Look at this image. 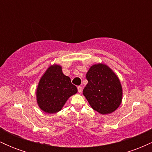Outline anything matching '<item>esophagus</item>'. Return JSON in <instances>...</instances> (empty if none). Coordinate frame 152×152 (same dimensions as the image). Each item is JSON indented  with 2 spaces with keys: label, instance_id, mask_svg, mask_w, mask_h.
Returning <instances> with one entry per match:
<instances>
[{
  "label": "esophagus",
  "instance_id": "1",
  "mask_svg": "<svg viewBox=\"0 0 152 152\" xmlns=\"http://www.w3.org/2000/svg\"><path fill=\"white\" fill-rule=\"evenodd\" d=\"M82 89H83V88H82V87L81 86H78V91L79 92V93H81L82 92Z\"/></svg>",
  "mask_w": 152,
  "mask_h": 152
}]
</instances>
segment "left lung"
I'll use <instances>...</instances> for the list:
<instances>
[{"label":"left lung","mask_w":152,"mask_h":152,"mask_svg":"<svg viewBox=\"0 0 152 152\" xmlns=\"http://www.w3.org/2000/svg\"><path fill=\"white\" fill-rule=\"evenodd\" d=\"M88 83L83 96L91 108L102 114H108L118 109L122 101V87L118 76L103 64L91 66L86 74Z\"/></svg>","instance_id":"1"}]
</instances>
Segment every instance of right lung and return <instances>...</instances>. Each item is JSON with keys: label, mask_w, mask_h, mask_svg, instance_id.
Segmentation results:
<instances>
[{"label": "right lung", "mask_w": 152, "mask_h": 152, "mask_svg": "<svg viewBox=\"0 0 152 152\" xmlns=\"http://www.w3.org/2000/svg\"><path fill=\"white\" fill-rule=\"evenodd\" d=\"M77 91L71 78L63 74L61 66L54 64L47 69L40 79L36 89L37 104L44 112L57 113Z\"/></svg>", "instance_id": "obj_1"}]
</instances>
